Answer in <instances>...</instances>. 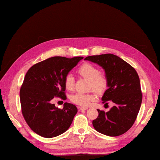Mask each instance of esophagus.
Listing matches in <instances>:
<instances>
[{
    "instance_id": "1",
    "label": "esophagus",
    "mask_w": 160,
    "mask_h": 160,
    "mask_svg": "<svg viewBox=\"0 0 160 160\" xmlns=\"http://www.w3.org/2000/svg\"><path fill=\"white\" fill-rule=\"evenodd\" d=\"M80 110H87L88 107H80Z\"/></svg>"
}]
</instances>
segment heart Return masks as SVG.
<instances>
[{
	"label": "heart",
	"mask_w": 160,
	"mask_h": 160,
	"mask_svg": "<svg viewBox=\"0 0 160 160\" xmlns=\"http://www.w3.org/2000/svg\"><path fill=\"white\" fill-rule=\"evenodd\" d=\"M78 74L89 80V88L98 93L103 92L108 87V78L104 73H100L98 68L89 63L82 64L78 69ZM64 86L68 90L73 88L75 79L71 73H68L64 78ZM96 99V96L93 93H76L71 96V100L81 106H88L91 102Z\"/></svg>",
	"instance_id": "obj_1"
}]
</instances>
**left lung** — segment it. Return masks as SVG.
Masks as SVG:
<instances>
[{"instance_id":"1","label":"left lung","mask_w":160,"mask_h":160,"mask_svg":"<svg viewBox=\"0 0 160 160\" xmlns=\"http://www.w3.org/2000/svg\"><path fill=\"white\" fill-rule=\"evenodd\" d=\"M84 60L98 64L108 78V89L102 100L114 106L106 112L98 109V117L92 122L96 130L108 136L124 134L136 120L142 100L140 81L133 67L113 54L88 56Z\"/></svg>"}]
</instances>
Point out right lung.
<instances>
[{
    "instance_id": "obj_1",
    "label": "right lung",
    "mask_w": 160,
    "mask_h": 160,
    "mask_svg": "<svg viewBox=\"0 0 160 160\" xmlns=\"http://www.w3.org/2000/svg\"><path fill=\"white\" fill-rule=\"evenodd\" d=\"M83 57H52L32 66L27 72L20 91L22 113L32 130L52 138L62 134L78 112L74 104L65 102L62 109L52 103L54 98L66 100L64 78Z\"/></svg>"
}]
</instances>
